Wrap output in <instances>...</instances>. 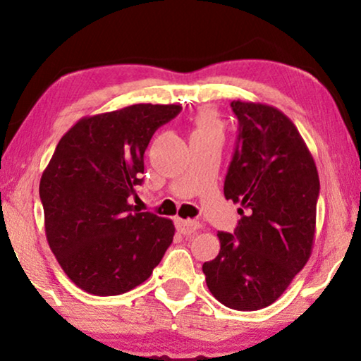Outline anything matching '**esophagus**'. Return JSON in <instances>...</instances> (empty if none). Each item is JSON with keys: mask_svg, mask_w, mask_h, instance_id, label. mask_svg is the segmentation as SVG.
I'll use <instances>...</instances> for the list:
<instances>
[{"mask_svg": "<svg viewBox=\"0 0 361 361\" xmlns=\"http://www.w3.org/2000/svg\"><path fill=\"white\" fill-rule=\"evenodd\" d=\"M176 225H177V230H179L182 235H192V233H195V231L200 228L199 221H194V220H190V219H187V220H180L179 219V220L176 221Z\"/></svg>", "mask_w": 361, "mask_h": 361, "instance_id": "1", "label": "esophagus"}]
</instances>
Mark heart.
<instances>
[{
    "label": "heart",
    "mask_w": 361,
    "mask_h": 361,
    "mask_svg": "<svg viewBox=\"0 0 361 361\" xmlns=\"http://www.w3.org/2000/svg\"><path fill=\"white\" fill-rule=\"evenodd\" d=\"M220 118L214 110L204 108L197 115V130H220Z\"/></svg>",
    "instance_id": "1"
}]
</instances>
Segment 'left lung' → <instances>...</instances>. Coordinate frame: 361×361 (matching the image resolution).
<instances>
[{
    "label": "left lung",
    "mask_w": 361,
    "mask_h": 361,
    "mask_svg": "<svg viewBox=\"0 0 361 361\" xmlns=\"http://www.w3.org/2000/svg\"><path fill=\"white\" fill-rule=\"evenodd\" d=\"M238 136L224 194L238 209L233 233L219 231L220 253L202 266L216 300L235 310L268 307L312 253L320 190L314 157L278 108L231 102Z\"/></svg>",
    "instance_id": "1"
}]
</instances>
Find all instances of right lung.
I'll return each mask as SVG.
<instances>
[{
  "label": "right lung",
  "instance_id": "right-lung-1",
  "mask_svg": "<svg viewBox=\"0 0 361 361\" xmlns=\"http://www.w3.org/2000/svg\"><path fill=\"white\" fill-rule=\"evenodd\" d=\"M180 105L137 103L85 116L61 137L39 195L52 253L73 284L118 295L149 278L174 238V224L130 205L145 151Z\"/></svg>",
  "mask_w": 361,
  "mask_h": 361
}]
</instances>
